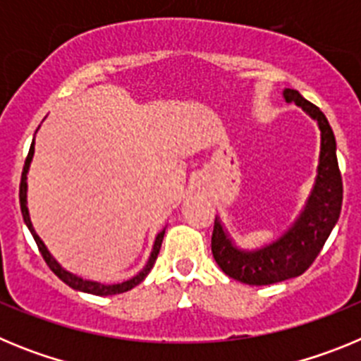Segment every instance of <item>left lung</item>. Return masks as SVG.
<instances>
[{
    "instance_id": "1",
    "label": "left lung",
    "mask_w": 361,
    "mask_h": 361,
    "mask_svg": "<svg viewBox=\"0 0 361 361\" xmlns=\"http://www.w3.org/2000/svg\"><path fill=\"white\" fill-rule=\"evenodd\" d=\"M283 99L302 108L320 128L317 177L304 209L282 237L251 251L242 250L233 242L220 216H216L213 226L212 253L215 262L226 275L250 286H269L302 275L314 262L342 212V175L338 168L336 139L329 121L320 108L309 103L296 90L286 88Z\"/></svg>"
}]
</instances>
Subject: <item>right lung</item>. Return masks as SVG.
<instances>
[{
  "label": "right lung",
  "mask_w": 361,
  "mask_h": 361,
  "mask_svg": "<svg viewBox=\"0 0 361 361\" xmlns=\"http://www.w3.org/2000/svg\"><path fill=\"white\" fill-rule=\"evenodd\" d=\"M32 157H34V141H32L30 149H28L27 161H25V166H23V173H21V184H19V204H21V213H23L25 224H27V228L30 229L32 237H34V240H36L37 247H39L41 257L44 258L47 266H49L50 269H52L54 273H56V275L66 283V286H70V288L75 289V291L90 293V295H97V296L119 295V293L130 291V289H133L135 286H139V283H141L142 280L148 276V273L152 271L153 264H155V260H157V255H159V251H161L162 238H164V229H162L157 237H155V242H153V247H152V253H149V258H148V262H146V266L142 267V269L139 271L135 276H132L130 280H126V282L101 283V282H94V280H85V279H81V276L73 275V273L66 271L65 267H63L61 264L57 262L56 258L50 255V251L47 250V245L43 244V240H41L39 235H37L36 229H34V226H32V220H30V215H28V208H27V173H28V168H30Z\"/></svg>",
  "instance_id": "right-lung-1"
}]
</instances>
